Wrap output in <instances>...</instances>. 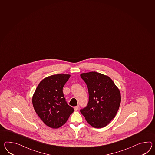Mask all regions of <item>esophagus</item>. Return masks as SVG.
Instances as JSON below:
<instances>
[{"label":"esophagus","mask_w":155,"mask_h":155,"mask_svg":"<svg viewBox=\"0 0 155 155\" xmlns=\"http://www.w3.org/2000/svg\"><path fill=\"white\" fill-rule=\"evenodd\" d=\"M78 108H79V106H77L74 107V109L75 110H78Z\"/></svg>","instance_id":"esophagus-1"}]
</instances>
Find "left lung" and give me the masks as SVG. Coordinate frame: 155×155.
I'll use <instances>...</instances> for the list:
<instances>
[{"mask_svg":"<svg viewBox=\"0 0 155 155\" xmlns=\"http://www.w3.org/2000/svg\"><path fill=\"white\" fill-rule=\"evenodd\" d=\"M81 77L89 93L88 104L81 112L91 126L104 127L117 114L121 101L120 91L110 78L100 73H83Z\"/></svg>","mask_w":155,"mask_h":155,"instance_id":"obj_1","label":"left lung"}]
</instances>
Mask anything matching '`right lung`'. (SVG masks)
<instances>
[{"mask_svg":"<svg viewBox=\"0 0 155 155\" xmlns=\"http://www.w3.org/2000/svg\"><path fill=\"white\" fill-rule=\"evenodd\" d=\"M70 77L64 74L48 76L39 83L32 97L35 112L49 127H61L74 111L63 93V88Z\"/></svg>","mask_w":155,"mask_h":155,"instance_id":"right-lung-1","label":"right lung"}]
</instances>
